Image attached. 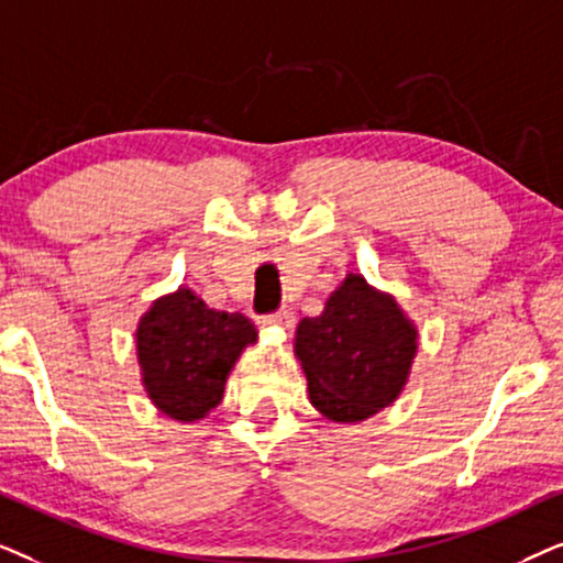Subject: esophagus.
Returning a JSON list of instances; mask_svg holds the SVG:
<instances>
[{
  "label": "esophagus",
  "instance_id": "obj_1",
  "mask_svg": "<svg viewBox=\"0 0 563 563\" xmlns=\"http://www.w3.org/2000/svg\"><path fill=\"white\" fill-rule=\"evenodd\" d=\"M264 325H282V328H289L291 322H295V312L291 310H279L276 314H268V318L261 320Z\"/></svg>",
  "mask_w": 563,
  "mask_h": 563
}]
</instances>
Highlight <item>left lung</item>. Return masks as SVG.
Here are the masks:
<instances>
[{"instance_id": "obj_1", "label": "left lung", "mask_w": 563, "mask_h": 563, "mask_svg": "<svg viewBox=\"0 0 563 563\" xmlns=\"http://www.w3.org/2000/svg\"><path fill=\"white\" fill-rule=\"evenodd\" d=\"M415 353V322L361 274H345L325 310L299 320L295 333L312 407L345 426L368 420L402 395Z\"/></svg>"}]
</instances>
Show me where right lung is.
<instances>
[{
    "instance_id": "obj_1",
    "label": "right lung",
    "mask_w": 563,
    "mask_h": 563,
    "mask_svg": "<svg viewBox=\"0 0 563 563\" xmlns=\"http://www.w3.org/2000/svg\"><path fill=\"white\" fill-rule=\"evenodd\" d=\"M258 330L241 312H220L189 287L158 297L135 330L145 395L161 412L197 422L220 405L235 361Z\"/></svg>"
}]
</instances>
